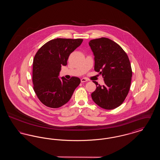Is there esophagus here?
<instances>
[{
	"label": "esophagus",
	"mask_w": 160,
	"mask_h": 160,
	"mask_svg": "<svg viewBox=\"0 0 160 160\" xmlns=\"http://www.w3.org/2000/svg\"><path fill=\"white\" fill-rule=\"evenodd\" d=\"M88 80L86 78H83L81 79V82L82 83H84V82H88Z\"/></svg>",
	"instance_id": "34e87169"
}]
</instances>
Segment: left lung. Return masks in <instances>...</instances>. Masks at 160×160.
Returning a JSON list of instances; mask_svg holds the SVG:
<instances>
[{"mask_svg":"<svg viewBox=\"0 0 160 160\" xmlns=\"http://www.w3.org/2000/svg\"><path fill=\"white\" fill-rule=\"evenodd\" d=\"M89 44L95 56L94 69L105 83L102 86L93 82L97 89L92 98L102 108L114 109L122 104L129 91L132 69L129 58L121 46L108 38L92 39Z\"/></svg>","mask_w":160,"mask_h":160,"instance_id":"left-lung-1","label":"left lung"}]
</instances>
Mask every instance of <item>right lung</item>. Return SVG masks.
Wrapping results in <instances>:
<instances>
[{
	"label": "right lung",
	"mask_w": 160,
	"mask_h": 160,
	"mask_svg": "<svg viewBox=\"0 0 160 160\" xmlns=\"http://www.w3.org/2000/svg\"><path fill=\"white\" fill-rule=\"evenodd\" d=\"M83 39L56 38L42 46L33 62L32 82L38 99L46 106L59 108L67 103L80 83L72 77L67 80L59 75L62 65L66 66L69 56L81 45Z\"/></svg>",
	"instance_id": "obj_1"
}]
</instances>
